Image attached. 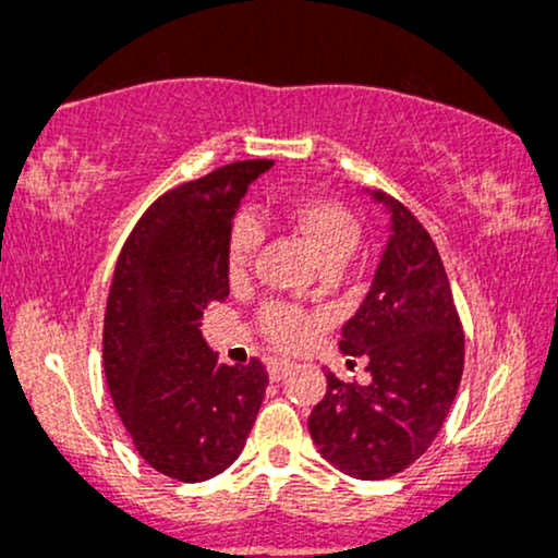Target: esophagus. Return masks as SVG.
<instances>
[{"label":"esophagus","instance_id":"obj_1","mask_svg":"<svg viewBox=\"0 0 558 558\" xmlns=\"http://www.w3.org/2000/svg\"><path fill=\"white\" fill-rule=\"evenodd\" d=\"M292 368H294L292 360H284V357L268 360V376H271V381H281V378H284Z\"/></svg>","mask_w":558,"mask_h":558}]
</instances>
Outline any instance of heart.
Segmentation results:
<instances>
[{"mask_svg":"<svg viewBox=\"0 0 558 558\" xmlns=\"http://www.w3.org/2000/svg\"><path fill=\"white\" fill-rule=\"evenodd\" d=\"M287 221L298 234H303L307 245L318 253L326 268H339L357 251L363 229L357 216L339 201L331 198H300L287 208ZM266 229L258 216L240 211L232 219L227 234V271L232 281H242L251 274L264 245ZM258 326L271 344L279 350H298L311 342L318 331L320 318L305 307L284 303V300H268L258 311Z\"/></svg>","mask_w":558,"mask_h":558,"instance_id":"1","label":"heart"}]
</instances>
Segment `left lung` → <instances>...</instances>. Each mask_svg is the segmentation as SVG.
Wrapping results in <instances>:
<instances>
[{"label": "left lung", "mask_w": 558, "mask_h": 558, "mask_svg": "<svg viewBox=\"0 0 558 558\" xmlns=\"http://www.w3.org/2000/svg\"><path fill=\"white\" fill-rule=\"evenodd\" d=\"M376 279L344 324L339 350L365 357L371 384L326 373V395L307 417L320 454L360 481H384L421 460L447 421L462 381L464 331L436 242L404 203Z\"/></svg>", "instance_id": "8db88e82"}]
</instances>
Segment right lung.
I'll list each match as a JSON object with an SVG mask.
<instances>
[{
    "instance_id": "add662e5",
    "label": "right lung",
    "mask_w": 558,
    "mask_h": 558,
    "mask_svg": "<svg viewBox=\"0 0 558 558\" xmlns=\"http://www.w3.org/2000/svg\"><path fill=\"white\" fill-rule=\"evenodd\" d=\"M274 161H234L159 195L124 240L104 316V373L137 454L201 483L240 457L264 402L258 357L219 365L203 311L229 294L227 234L242 195Z\"/></svg>"
}]
</instances>
